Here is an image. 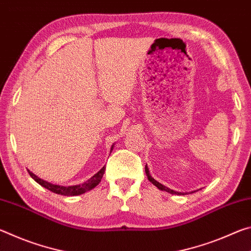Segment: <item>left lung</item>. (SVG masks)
<instances>
[{"instance_id": "left-lung-1", "label": "left lung", "mask_w": 251, "mask_h": 251, "mask_svg": "<svg viewBox=\"0 0 251 251\" xmlns=\"http://www.w3.org/2000/svg\"><path fill=\"white\" fill-rule=\"evenodd\" d=\"M145 172H146V175H147V177H148V180L150 181H151L152 184H154L157 188H159L160 190H165V192H167V193H171V194H176V195H180V194H182V193H178V192H175V190H172V189H169L168 187H165L164 185H161V184H159L158 181L157 180H155L154 178H152L151 175H150V172H148V168H147V166L145 167ZM184 195V194H182Z\"/></svg>"}]
</instances>
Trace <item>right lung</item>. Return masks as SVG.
Here are the masks:
<instances>
[{"mask_svg": "<svg viewBox=\"0 0 251 251\" xmlns=\"http://www.w3.org/2000/svg\"><path fill=\"white\" fill-rule=\"evenodd\" d=\"M113 147L114 146H112V150H113ZM104 172H105V166L101 168L99 173L95 174V175L93 176L91 179L85 181L84 184L75 185V186H67V187L50 184V182L41 179V178L35 176L33 173H31L29 171H28V174L34 180H35L36 182H39L41 186L45 187L46 189L50 190V192L58 194V195H64V196H77V195H82L84 193H86V192H88V190L93 189L94 187L99 185L101 180V177H103V175H104Z\"/></svg>", "mask_w": 251, "mask_h": 251, "instance_id": "1", "label": "right lung"}]
</instances>
